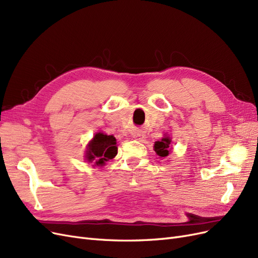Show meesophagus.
<instances>
[{
  "label": "esophagus",
  "instance_id": "obj_1",
  "mask_svg": "<svg viewBox=\"0 0 258 258\" xmlns=\"http://www.w3.org/2000/svg\"><path fill=\"white\" fill-rule=\"evenodd\" d=\"M139 136H140V134H136V135H135V137H139Z\"/></svg>",
  "mask_w": 258,
  "mask_h": 258
}]
</instances>
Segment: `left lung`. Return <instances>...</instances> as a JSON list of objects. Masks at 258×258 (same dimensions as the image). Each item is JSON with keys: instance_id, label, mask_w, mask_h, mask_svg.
Listing matches in <instances>:
<instances>
[{"instance_id": "8db88e82", "label": "left lung", "mask_w": 258, "mask_h": 258, "mask_svg": "<svg viewBox=\"0 0 258 258\" xmlns=\"http://www.w3.org/2000/svg\"><path fill=\"white\" fill-rule=\"evenodd\" d=\"M170 144H171V139L168 135L166 134L160 141H155L154 151L156 152L157 155L160 156V159L168 156L170 152Z\"/></svg>"}]
</instances>
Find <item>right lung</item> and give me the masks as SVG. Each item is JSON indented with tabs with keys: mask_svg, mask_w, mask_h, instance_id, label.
I'll return each mask as SVG.
<instances>
[{
	"mask_svg": "<svg viewBox=\"0 0 258 258\" xmlns=\"http://www.w3.org/2000/svg\"><path fill=\"white\" fill-rule=\"evenodd\" d=\"M117 153V139L112 135L99 132L89 143L85 157L88 163L94 164L93 166H103L106 162L113 159Z\"/></svg>",
	"mask_w": 258,
	"mask_h": 258,
	"instance_id": "right-lung-1",
	"label": "right lung"
}]
</instances>
